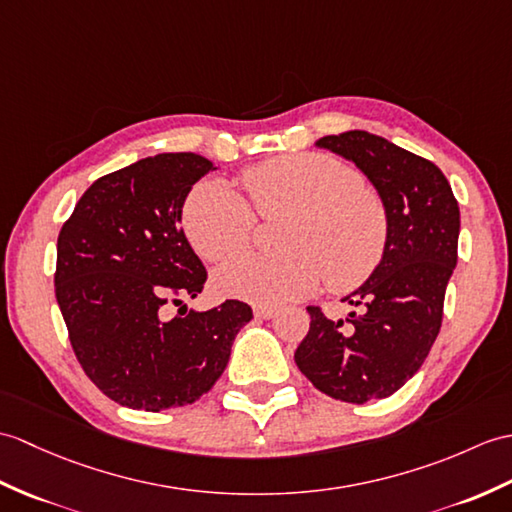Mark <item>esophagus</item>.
Listing matches in <instances>:
<instances>
[{"label":"esophagus","mask_w":512,"mask_h":512,"mask_svg":"<svg viewBox=\"0 0 512 512\" xmlns=\"http://www.w3.org/2000/svg\"><path fill=\"white\" fill-rule=\"evenodd\" d=\"M255 316L257 318H264V320H270L277 316V307H255Z\"/></svg>","instance_id":"34e87169"}]
</instances>
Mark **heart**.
I'll list each match as a JSON object with an SVG mask.
<instances>
[{
    "mask_svg": "<svg viewBox=\"0 0 512 512\" xmlns=\"http://www.w3.org/2000/svg\"><path fill=\"white\" fill-rule=\"evenodd\" d=\"M242 183L261 218H283L279 255H246L222 268L216 288L275 307L312 294L320 279L349 292L371 279L388 248V211L362 174L329 154H281L246 168ZM183 231L207 261H227L251 244L255 216L227 183L207 178L183 205Z\"/></svg>",
    "mask_w": 512,
    "mask_h": 512,
    "instance_id": "b5f03b06",
    "label": "heart"
}]
</instances>
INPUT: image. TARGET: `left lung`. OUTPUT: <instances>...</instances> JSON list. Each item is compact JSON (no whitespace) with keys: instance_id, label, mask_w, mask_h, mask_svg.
<instances>
[{"instance_id":"left-lung-1","label":"left lung","mask_w":512,"mask_h":512,"mask_svg":"<svg viewBox=\"0 0 512 512\" xmlns=\"http://www.w3.org/2000/svg\"><path fill=\"white\" fill-rule=\"evenodd\" d=\"M316 146L353 161L373 183L388 211V248L371 279L342 299L358 312L329 320L307 307L312 323L294 362L331 399H384L419 371L441 331L458 261V200L432 161L366 130L327 135Z\"/></svg>"}]
</instances>
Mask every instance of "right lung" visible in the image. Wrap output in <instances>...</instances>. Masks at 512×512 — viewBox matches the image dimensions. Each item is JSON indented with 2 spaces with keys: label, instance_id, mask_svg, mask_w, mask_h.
Listing matches in <instances>:
<instances>
[{
  "label": "right lung",
  "instance_id": "add662e5",
  "mask_svg": "<svg viewBox=\"0 0 512 512\" xmlns=\"http://www.w3.org/2000/svg\"><path fill=\"white\" fill-rule=\"evenodd\" d=\"M213 163L163 152L98 178L56 244V301L91 382L120 406L146 412L200 399L227 368L253 310L224 301L187 310L207 270L181 229L189 189ZM176 304L179 314L169 316Z\"/></svg>",
  "mask_w": 512,
  "mask_h": 512
}]
</instances>
